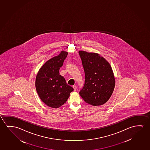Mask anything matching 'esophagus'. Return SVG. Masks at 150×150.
I'll use <instances>...</instances> for the list:
<instances>
[{"label":"esophagus","mask_w":150,"mask_h":150,"mask_svg":"<svg viewBox=\"0 0 150 150\" xmlns=\"http://www.w3.org/2000/svg\"><path fill=\"white\" fill-rule=\"evenodd\" d=\"M73 89H74V91H76V89H77V87H76V86H73Z\"/></svg>","instance_id":"obj_1"}]
</instances>
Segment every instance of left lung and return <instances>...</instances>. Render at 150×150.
<instances>
[{"label":"left lung","mask_w":150,"mask_h":150,"mask_svg":"<svg viewBox=\"0 0 150 150\" xmlns=\"http://www.w3.org/2000/svg\"><path fill=\"white\" fill-rule=\"evenodd\" d=\"M85 71V83L79 94L85 102L94 106L106 103L113 93L115 79L110 64L94 52L79 51Z\"/></svg>","instance_id":"8db88e82"}]
</instances>
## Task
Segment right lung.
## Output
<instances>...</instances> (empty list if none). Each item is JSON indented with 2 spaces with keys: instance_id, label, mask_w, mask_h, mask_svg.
<instances>
[{
  "instance_id": "add662e5",
  "label": "right lung",
  "mask_w": 150,
  "mask_h": 150,
  "mask_svg": "<svg viewBox=\"0 0 150 150\" xmlns=\"http://www.w3.org/2000/svg\"><path fill=\"white\" fill-rule=\"evenodd\" d=\"M67 54V52L62 51L59 55L48 60L40 68L36 77L37 93L42 101L52 108H57L64 104L74 90L59 74V69Z\"/></svg>"
}]
</instances>
